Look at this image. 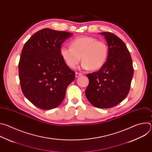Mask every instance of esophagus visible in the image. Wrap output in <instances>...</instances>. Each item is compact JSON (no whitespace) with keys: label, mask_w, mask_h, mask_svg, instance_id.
Returning <instances> with one entry per match:
<instances>
[{"label":"esophagus","mask_w":152,"mask_h":152,"mask_svg":"<svg viewBox=\"0 0 152 152\" xmlns=\"http://www.w3.org/2000/svg\"><path fill=\"white\" fill-rule=\"evenodd\" d=\"M81 75H82V74H81V73H77V72H76V73H75V76H76V77H79V76H81Z\"/></svg>","instance_id":"1"}]
</instances>
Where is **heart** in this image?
Wrapping results in <instances>:
<instances>
[{"mask_svg": "<svg viewBox=\"0 0 152 152\" xmlns=\"http://www.w3.org/2000/svg\"><path fill=\"white\" fill-rule=\"evenodd\" d=\"M60 54L66 64L75 68L80 59L83 69L96 70L104 64L108 55V48L104 41L88 36L77 37L71 41V47L62 46Z\"/></svg>", "mask_w": 152, "mask_h": 152, "instance_id": "1", "label": "heart"}]
</instances>
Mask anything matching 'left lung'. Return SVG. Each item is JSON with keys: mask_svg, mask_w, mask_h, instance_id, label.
<instances>
[{"mask_svg": "<svg viewBox=\"0 0 152 152\" xmlns=\"http://www.w3.org/2000/svg\"><path fill=\"white\" fill-rule=\"evenodd\" d=\"M108 46L107 61L96 72L89 73L85 95L91 104L102 109L114 107L127 96L134 75L132 60L124 42L114 34L99 32Z\"/></svg>", "mask_w": 152, "mask_h": 152, "instance_id": "left-lung-1", "label": "left lung"}]
</instances>
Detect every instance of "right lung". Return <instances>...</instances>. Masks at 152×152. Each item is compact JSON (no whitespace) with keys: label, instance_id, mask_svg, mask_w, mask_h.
<instances>
[{"label":"right lung","instance_id":"add662e5","mask_svg":"<svg viewBox=\"0 0 152 152\" xmlns=\"http://www.w3.org/2000/svg\"><path fill=\"white\" fill-rule=\"evenodd\" d=\"M72 35L42 29L26 41L21 51L18 64L21 88L25 96L40 109L58 107L75 79V72L60 54L62 42Z\"/></svg>","mask_w":152,"mask_h":152}]
</instances>
